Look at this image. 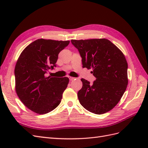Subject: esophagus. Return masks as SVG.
<instances>
[{
	"label": "esophagus",
	"instance_id": "34e87169",
	"mask_svg": "<svg viewBox=\"0 0 148 148\" xmlns=\"http://www.w3.org/2000/svg\"><path fill=\"white\" fill-rule=\"evenodd\" d=\"M69 78L70 81H72V80L75 79V78H74V77H69Z\"/></svg>",
	"mask_w": 148,
	"mask_h": 148
}]
</instances>
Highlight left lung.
Returning a JSON list of instances; mask_svg holds the SVG:
<instances>
[{
  "instance_id": "left-lung-1",
  "label": "left lung",
  "mask_w": 148,
  "mask_h": 148,
  "mask_svg": "<svg viewBox=\"0 0 148 148\" xmlns=\"http://www.w3.org/2000/svg\"><path fill=\"white\" fill-rule=\"evenodd\" d=\"M82 58L83 68L92 69L96 79L90 84L82 78L78 92L81 105L96 114H103L118 104L128 84V64L122 52L107 39L71 40Z\"/></svg>"
}]
</instances>
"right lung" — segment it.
<instances>
[{"instance_id": "right-lung-1", "label": "right lung", "mask_w": 148, "mask_h": 148, "mask_svg": "<svg viewBox=\"0 0 148 148\" xmlns=\"http://www.w3.org/2000/svg\"><path fill=\"white\" fill-rule=\"evenodd\" d=\"M69 43V41L37 39L24 49L16 62V92L23 104L35 113H49L60 104L69 79L47 77L46 73L56 66L59 52Z\"/></svg>"}]
</instances>
